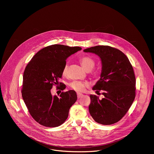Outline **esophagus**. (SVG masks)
<instances>
[{"mask_svg":"<svg viewBox=\"0 0 154 154\" xmlns=\"http://www.w3.org/2000/svg\"><path fill=\"white\" fill-rule=\"evenodd\" d=\"M82 95H83V94H81V93H79V92H78V93H77V96H78V98H80Z\"/></svg>","mask_w":154,"mask_h":154,"instance_id":"obj_1","label":"esophagus"}]
</instances>
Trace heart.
Returning <instances> with one entry per match:
<instances>
[{
	"instance_id": "heart-1",
	"label": "heart",
	"mask_w": 154,
	"mask_h": 154,
	"mask_svg": "<svg viewBox=\"0 0 154 154\" xmlns=\"http://www.w3.org/2000/svg\"><path fill=\"white\" fill-rule=\"evenodd\" d=\"M80 62L82 66L84 68V69L88 72L92 70L95 65V62L94 60L89 56H84L81 57L80 59ZM67 69H68V66L66 64L64 66L62 71V73L63 76L67 75ZM70 87L73 89L78 92H84L85 91V88L89 87V84L88 82L75 81L70 83Z\"/></svg>"
}]
</instances>
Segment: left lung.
<instances>
[{
  "instance_id": "obj_1",
  "label": "left lung",
  "mask_w": 154,
  "mask_h": 154,
  "mask_svg": "<svg viewBox=\"0 0 154 154\" xmlns=\"http://www.w3.org/2000/svg\"><path fill=\"white\" fill-rule=\"evenodd\" d=\"M94 53L101 59L100 79L92 89L103 90L100 100L90 95L89 111L98 123L110 125L117 123L126 114L135 98L136 78L127 56L120 50L108 45H97L84 50Z\"/></svg>"
}]
</instances>
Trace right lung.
I'll use <instances>...</instances> for the list:
<instances>
[{
	"mask_svg": "<svg viewBox=\"0 0 154 154\" xmlns=\"http://www.w3.org/2000/svg\"><path fill=\"white\" fill-rule=\"evenodd\" d=\"M79 47L54 44L38 51L26 66L23 75L22 96L32 118L50 128L59 126L66 121L70 107L77 100L75 91L53 95V85H59L66 60L81 50ZM62 91L65 85L60 83Z\"/></svg>",
	"mask_w": 154,
	"mask_h": 154,
	"instance_id": "right-lung-1",
	"label": "right lung"
}]
</instances>
